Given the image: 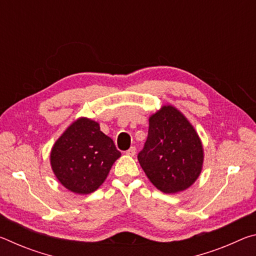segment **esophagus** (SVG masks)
<instances>
[{"label": "esophagus", "mask_w": 256, "mask_h": 256, "mask_svg": "<svg viewBox=\"0 0 256 256\" xmlns=\"http://www.w3.org/2000/svg\"><path fill=\"white\" fill-rule=\"evenodd\" d=\"M136 146H132L131 148H130V149L126 151V154H128V156H132V157H133V156L136 154Z\"/></svg>", "instance_id": "1"}]
</instances>
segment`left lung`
Instances as JSON below:
<instances>
[{
	"mask_svg": "<svg viewBox=\"0 0 256 256\" xmlns=\"http://www.w3.org/2000/svg\"><path fill=\"white\" fill-rule=\"evenodd\" d=\"M138 160L156 188L176 193L190 188L200 175L203 149L183 114L164 106L149 120L148 138Z\"/></svg>",
	"mask_w": 256,
	"mask_h": 256,
	"instance_id": "obj_1",
	"label": "left lung"
}]
</instances>
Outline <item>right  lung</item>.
I'll return each instance as SVG.
<instances>
[{
  "label": "right lung",
  "mask_w": 256,
  "mask_h": 256,
  "mask_svg": "<svg viewBox=\"0 0 256 256\" xmlns=\"http://www.w3.org/2000/svg\"><path fill=\"white\" fill-rule=\"evenodd\" d=\"M120 152L99 124L88 118L76 120L52 149L50 164L68 190L89 194L100 186Z\"/></svg>",
  "instance_id": "right-lung-1"
}]
</instances>
